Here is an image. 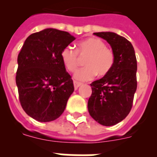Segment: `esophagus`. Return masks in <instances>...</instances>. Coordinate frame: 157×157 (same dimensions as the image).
<instances>
[{"instance_id":"esophagus-1","label":"esophagus","mask_w":157,"mask_h":157,"mask_svg":"<svg viewBox=\"0 0 157 157\" xmlns=\"http://www.w3.org/2000/svg\"><path fill=\"white\" fill-rule=\"evenodd\" d=\"M81 85H82L81 82H77V81H74L75 90H77V89L78 88V87H79Z\"/></svg>"}]
</instances>
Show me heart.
<instances>
[{
    "label": "heart",
    "instance_id": "1",
    "mask_svg": "<svg viewBox=\"0 0 157 157\" xmlns=\"http://www.w3.org/2000/svg\"><path fill=\"white\" fill-rule=\"evenodd\" d=\"M86 56L84 67L78 71L75 78L79 81H88L97 75L102 77L109 74L115 63L113 51L107 48L105 41L98 37H89L77 43L76 51L66 46L60 52V58L66 69L75 72L78 66V57Z\"/></svg>",
    "mask_w": 157,
    "mask_h": 157
}]
</instances>
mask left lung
<instances>
[{"label": "left lung", "instance_id": "left-lung-1", "mask_svg": "<svg viewBox=\"0 0 157 157\" xmlns=\"http://www.w3.org/2000/svg\"><path fill=\"white\" fill-rule=\"evenodd\" d=\"M94 35L109 43L115 63L109 74L90 84L92 94L88 101L91 117L104 126H113L130 113L137 90V59L131 43L112 32Z\"/></svg>", "mask_w": 157, "mask_h": 157}]
</instances>
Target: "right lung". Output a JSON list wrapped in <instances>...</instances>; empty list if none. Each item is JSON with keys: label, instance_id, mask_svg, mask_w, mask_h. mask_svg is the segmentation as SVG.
Here are the masks:
<instances>
[{"label": "right lung", "instance_id": "1", "mask_svg": "<svg viewBox=\"0 0 157 157\" xmlns=\"http://www.w3.org/2000/svg\"><path fill=\"white\" fill-rule=\"evenodd\" d=\"M75 37L68 32L48 28L30 34L18 55L16 82L24 112L39 122L61 116L74 84L60 52Z\"/></svg>", "mask_w": 157, "mask_h": 157}]
</instances>
